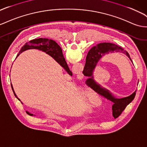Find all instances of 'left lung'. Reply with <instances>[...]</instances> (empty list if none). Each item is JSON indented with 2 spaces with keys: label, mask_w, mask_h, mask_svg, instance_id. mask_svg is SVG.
<instances>
[{
  "label": "left lung",
  "mask_w": 147,
  "mask_h": 147,
  "mask_svg": "<svg viewBox=\"0 0 147 147\" xmlns=\"http://www.w3.org/2000/svg\"><path fill=\"white\" fill-rule=\"evenodd\" d=\"M114 51H116V52H122L123 53H125L127 56L132 61V59L130 58L129 53L127 52H125L121 47L114 44H112V43H100V44H98V45L93 47L89 51L88 54H87L86 64L84 68V71H85V73L87 76H92L93 74V70L95 68L98 62L100 61V59L102 57V56H104L105 55L109 54L110 53H113ZM88 80L91 82V84H92V86H90L92 88H93L94 90H95V92H96L98 93L101 95L103 98H106L108 100H109L110 101L112 102L113 116L114 119H116L120 116L122 112L126 108V106L130 102L132 101L135 96H136V91L127 97L121 99L116 98L108 90L99 88V87H96V86L92 85V80H93L92 78H88Z\"/></svg>",
  "instance_id": "left-lung-1"
}]
</instances>
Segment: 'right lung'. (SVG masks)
<instances>
[{
    "label": "right lung",
    "mask_w": 147,
    "mask_h": 147,
    "mask_svg": "<svg viewBox=\"0 0 147 147\" xmlns=\"http://www.w3.org/2000/svg\"><path fill=\"white\" fill-rule=\"evenodd\" d=\"M28 49H37L42 51H44L46 54H49L51 57H53L55 60L67 71V73L69 75H72V73L70 70L69 66L67 65L65 61V59L64 57V55H63L61 47L57 45V43L55 41L52 40V39H49L46 38H39L33 39V40L30 41L29 42H26L25 45H24L22 47L21 50L20 51L18 54L17 55V56L23 52V51H25V50ZM11 86L15 97L17 98L19 101H20L15 93L12 85L11 84ZM26 112L28 114H29L30 116H33V114H31L28 111Z\"/></svg>",
    "instance_id": "1"
}]
</instances>
